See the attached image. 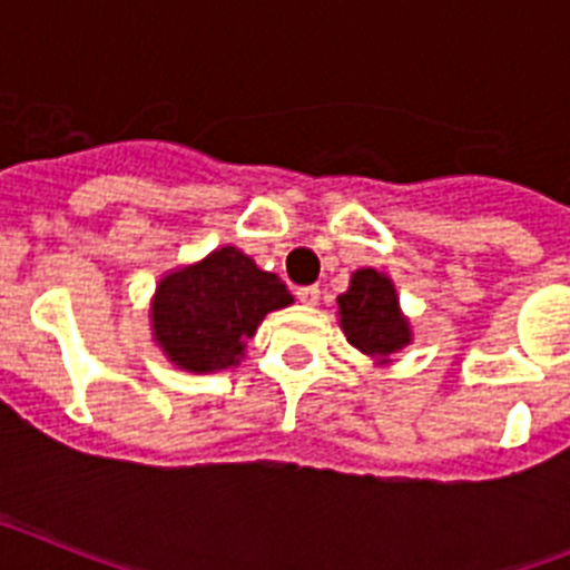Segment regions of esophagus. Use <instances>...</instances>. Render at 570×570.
I'll return each instance as SVG.
<instances>
[{
	"label": "esophagus",
	"instance_id": "1",
	"mask_svg": "<svg viewBox=\"0 0 570 570\" xmlns=\"http://www.w3.org/2000/svg\"><path fill=\"white\" fill-rule=\"evenodd\" d=\"M296 299H299L302 305H316V302H320V288H316V285L296 288Z\"/></svg>",
	"mask_w": 570,
	"mask_h": 570
}]
</instances>
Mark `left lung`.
<instances>
[{"label":"left lung","mask_w":570,"mask_h":570,"mask_svg":"<svg viewBox=\"0 0 570 570\" xmlns=\"http://www.w3.org/2000/svg\"><path fill=\"white\" fill-rule=\"evenodd\" d=\"M340 325L347 342L376 362L411 342V322L400 311L394 282L374 268H360L340 296Z\"/></svg>","instance_id":"8db88e82"}]
</instances>
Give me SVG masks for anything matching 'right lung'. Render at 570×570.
Segmentation results:
<instances>
[{
  "mask_svg": "<svg viewBox=\"0 0 570 570\" xmlns=\"http://www.w3.org/2000/svg\"><path fill=\"white\" fill-rule=\"evenodd\" d=\"M291 302L279 276L225 245L159 279L150 302L154 340L176 367L214 374L239 365L259 322Z\"/></svg>",
  "mask_w": 570,
  "mask_h": 570,
  "instance_id": "add662e5",
  "label": "right lung"
}]
</instances>
